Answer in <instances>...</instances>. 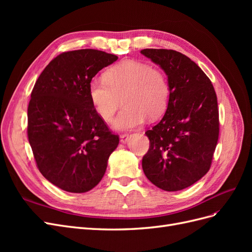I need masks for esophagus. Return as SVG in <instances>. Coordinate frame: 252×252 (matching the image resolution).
<instances>
[{"label":"esophagus","mask_w":252,"mask_h":252,"mask_svg":"<svg viewBox=\"0 0 252 252\" xmlns=\"http://www.w3.org/2000/svg\"><path fill=\"white\" fill-rule=\"evenodd\" d=\"M120 139H121V143H127L128 139H129V134L128 133H122L120 135Z\"/></svg>","instance_id":"34e87169"}]
</instances>
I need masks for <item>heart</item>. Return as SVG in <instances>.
Segmentation results:
<instances>
[{
    "mask_svg": "<svg viewBox=\"0 0 252 252\" xmlns=\"http://www.w3.org/2000/svg\"><path fill=\"white\" fill-rule=\"evenodd\" d=\"M89 97L94 110L109 122L123 101L124 108L113 120L117 130H129L161 118L169 104L170 87L165 72L158 67L127 60L105 72L104 80L89 84Z\"/></svg>",
    "mask_w": 252,
    "mask_h": 252,
    "instance_id": "heart-1",
    "label": "heart"
}]
</instances>
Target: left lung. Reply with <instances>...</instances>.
<instances>
[{"mask_svg":"<svg viewBox=\"0 0 252 252\" xmlns=\"http://www.w3.org/2000/svg\"><path fill=\"white\" fill-rule=\"evenodd\" d=\"M141 53L162 68L170 87L163 119L145 132L150 145L142 167L152 184L178 191L210 169L220 131L217 94L207 75L183 53L171 49Z\"/></svg>","mask_w":252,"mask_h":252,"instance_id":"1","label":"left lung"}]
</instances>
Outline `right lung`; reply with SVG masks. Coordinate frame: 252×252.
Listing matches in <instances>:
<instances>
[{
	"mask_svg": "<svg viewBox=\"0 0 252 252\" xmlns=\"http://www.w3.org/2000/svg\"><path fill=\"white\" fill-rule=\"evenodd\" d=\"M118 57L95 49L59 55L36 80L28 105L27 134L43 177L68 192L83 193L104 177L119 145L89 97V84Z\"/></svg>",
	"mask_w": 252,
	"mask_h": 252,
	"instance_id": "obj_1",
	"label": "right lung"
}]
</instances>
